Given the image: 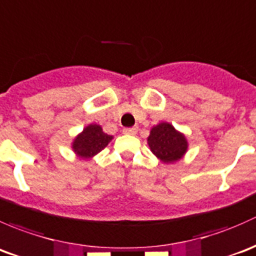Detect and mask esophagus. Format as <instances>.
<instances>
[{"label":"esophagus","mask_w":256,"mask_h":256,"mask_svg":"<svg viewBox=\"0 0 256 256\" xmlns=\"http://www.w3.org/2000/svg\"><path fill=\"white\" fill-rule=\"evenodd\" d=\"M136 130H138V128H136V127L124 128V129H123V133L127 134V136H134V134H136Z\"/></svg>","instance_id":"34e87169"}]
</instances>
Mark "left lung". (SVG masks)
Instances as JSON below:
<instances>
[{
  "label": "left lung",
  "mask_w": 256,
  "mask_h": 256,
  "mask_svg": "<svg viewBox=\"0 0 256 256\" xmlns=\"http://www.w3.org/2000/svg\"><path fill=\"white\" fill-rule=\"evenodd\" d=\"M146 140L150 152L164 164H175L185 156L188 149L185 134L168 122L154 126Z\"/></svg>",
  "instance_id": "left-lung-1"
}]
</instances>
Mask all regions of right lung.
Returning a JSON list of instances; mask_svg holds the SVG:
<instances>
[{"mask_svg": "<svg viewBox=\"0 0 256 256\" xmlns=\"http://www.w3.org/2000/svg\"><path fill=\"white\" fill-rule=\"evenodd\" d=\"M113 139V136L104 133L96 123H90L78 133L71 143V149L80 159L90 160L104 149Z\"/></svg>", "mask_w": 256, "mask_h": 256, "instance_id": "1", "label": "right lung"}]
</instances>
